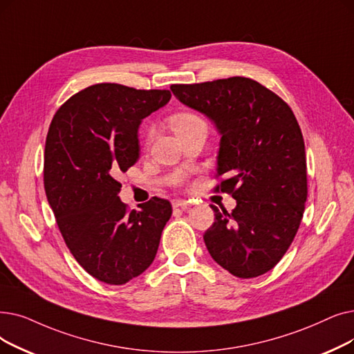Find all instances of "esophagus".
Masks as SVG:
<instances>
[{
  "label": "esophagus",
  "mask_w": 354,
  "mask_h": 354,
  "mask_svg": "<svg viewBox=\"0 0 354 354\" xmlns=\"http://www.w3.org/2000/svg\"><path fill=\"white\" fill-rule=\"evenodd\" d=\"M188 205H189V203L185 201V199H174L172 201L174 209H187Z\"/></svg>",
  "instance_id": "1"
}]
</instances>
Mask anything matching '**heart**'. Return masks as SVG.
<instances>
[{
    "label": "heart",
    "mask_w": 354,
    "mask_h": 354,
    "mask_svg": "<svg viewBox=\"0 0 354 354\" xmlns=\"http://www.w3.org/2000/svg\"><path fill=\"white\" fill-rule=\"evenodd\" d=\"M169 124H171L175 134H178V133L189 130L196 126H205V122L198 114L183 111V113H178V114L172 115L171 120H169Z\"/></svg>",
    "instance_id": "1"
}]
</instances>
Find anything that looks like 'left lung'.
Returning <instances> with one entry per match:
<instances>
[{"label":"left lung","instance_id":"obj_1","mask_svg":"<svg viewBox=\"0 0 354 354\" xmlns=\"http://www.w3.org/2000/svg\"><path fill=\"white\" fill-rule=\"evenodd\" d=\"M171 89L217 127V175L227 179L215 191L237 201L232 212L211 205L215 221L204 234L211 257L237 278L269 272L294 240L308 194L305 145L294 113L243 76Z\"/></svg>","mask_w":354,"mask_h":354}]
</instances>
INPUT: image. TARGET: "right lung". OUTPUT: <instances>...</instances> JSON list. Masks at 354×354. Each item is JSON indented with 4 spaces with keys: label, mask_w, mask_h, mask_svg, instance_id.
I'll list each match as a JSON object with an SVG mask.
<instances>
[{
    "label": "right lung",
    "mask_w": 354,
    "mask_h": 354,
    "mask_svg": "<svg viewBox=\"0 0 354 354\" xmlns=\"http://www.w3.org/2000/svg\"><path fill=\"white\" fill-rule=\"evenodd\" d=\"M163 89L97 84L71 97L55 114L44 146V191L73 257L91 276L124 285L158 253L172 215L153 196L127 211L117 178L140 156L139 126L171 100Z\"/></svg>",
    "instance_id": "obj_1"
}]
</instances>
